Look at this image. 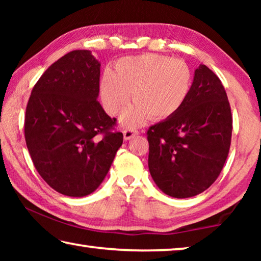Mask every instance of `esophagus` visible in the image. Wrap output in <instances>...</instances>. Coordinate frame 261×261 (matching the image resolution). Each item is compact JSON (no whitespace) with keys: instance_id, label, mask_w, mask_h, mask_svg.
Returning <instances> with one entry per match:
<instances>
[{"instance_id":"esophagus-1","label":"esophagus","mask_w":261,"mask_h":261,"mask_svg":"<svg viewBox=\"0 0 261 261\" xmlns=\"http://www.w3.org/2000/svg\"><path fill=\"white\" fill-rule=\"evenodd\" d=\"M136 135H138V131H137L136 129H125L124 131H123V136H124L125 140L131 139L132 137H135Z\"/></svg>"}]
</instances>
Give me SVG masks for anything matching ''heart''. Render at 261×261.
Masks as SVG:
<instances>
[{
  "mask_svg": "<svg viewBox=\"0 0 261 261\" xmlns=\"http://www.w3.org/2000/svg\"><path fill=\"white\" fill-rule=\"evenodd\" d=\"M192 72L182 60L160 54L124 57L107 69L100 84L101 102L110 116H116L132 100L136 102L123 114L125 126H137L151 117L162 121L179 112L191 91Z\"/></svg>",
  "mask_w": 261,
  "mask_h": 261,
  "instance_id": "1",
  "label": "heart"
}]
</instances>
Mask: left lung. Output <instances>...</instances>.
Segmentation results:
<instances>
[{
	"instance_id": "8db88e82",
	"label": "left lung",
	"mask_w": 261,
	"mask_h": 261,
	"mask_svg": "<svg viewBox=\"0 0 261 261\" xmlns=\"http://www.w3.org/2000/svg\"><path fill=\"white\" fill-rule=\"evenodd\" d=\"M231 132L226 90L210 68L200 65L179 112L148 127V168L159 189L174 198L204 192L222 170Z\"/></svg>"
}]
</instances>
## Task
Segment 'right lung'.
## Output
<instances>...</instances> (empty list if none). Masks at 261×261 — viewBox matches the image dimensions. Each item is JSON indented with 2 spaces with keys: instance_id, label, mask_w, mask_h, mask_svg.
I'll list each match as a JSON object with an SVG mask.
<instances>
[{
  "instance_id": "obj_1",
  "label": "right lung",
  "mask_w": 261,
  "mask_h": 261,
  "mask_svg": "<svg viewBox=\"0 0 261 261\" xmlns=\"http://www.w3.org/2000/svg\"><path fill=\"white\" fill-rule=\"evenodd\" d=\"M99 90V62L90 50H72L42 73L26 106L24 132L33 165L64 196L95 191L122 146L116 118L96 100Z\"/></svg>"
}]
</instances>
